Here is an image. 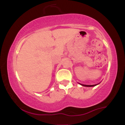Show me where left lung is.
<instances>
[{
	"instance_id": "1",
	"label": "left lung",
	"mask_w": 125,
	"mask_h": 125,
	"mask_svg": "<svg viewBox=\"0 0 125 125\" xmlns=\"http://www.w3.org/2000/svg\"><path fill=\"white\" fill-rule=\"evenodd\" d=\"M81 85L83 86H86V87H92V86H95L96 85H97L96 84H93V85H86V84H81Z\"/></svg>"
}]
</instances>
